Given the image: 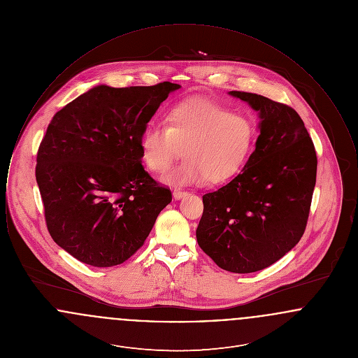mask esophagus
<instances>
[{
  "label": "esophagus",
  "mask_w": 358,
  "mask_h": 358,
  "mask_svg": "<svg viewBox=\"0 0 358 358\" xmlns=\"http://www.w3.org/2000/svg\"><path fill=\"white\" fill-rule=\"evenodd\" d=\"M187 196V192L185 190H181V189H174L173 190V197L176 199V200H181L182 197H185Z\"/></svg>",
  "instance_id": "obj_1"
}]
</instances>
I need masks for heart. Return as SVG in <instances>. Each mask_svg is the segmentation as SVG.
<instances>
[{
  "label": "heart",
  "mask_w": 358,
  "mask_h": 358,
  "mask_svg": "<svg viewBox=\"0 0 358 358\" xmlns=\"http://www.w3.org/2000/svg\"><path fill=\"white\" fill-rule=\"evenodd\" d=\"M255 123L220 103L190 98L171 107L166 124L150 122L141 136V157L154 173L185 158L162 181L169 185L224 182L243 169L254 152Z\"/></svg>",
  "instance_id": "obj_1"
}]
</instances>
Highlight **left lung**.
<instances>
[{"instance_id": "left-lung-1", "label": "left lung", "mask_w": 358, "mask_h": 358, "mask_svg": "<svg viewBox=\"0 0 358 358\" xmlns=\"http://www.w3.org/2000/svg\"><path fill=\"white\" fill-rule=\"evenodd\" d=\"M257 113L255 150L227 185L203 196L196 238L225 271H260L292 250L306 228L317 154L298 113L286 104L229 91Z\"/></svg>"}]
</instances>
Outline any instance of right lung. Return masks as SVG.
Here are the masks:
<instances>
[{
    "mask_svg": "<svg viewBox=\"0 0 358 358\" xmlns=\"http://www.w3.org/2000/svg\"><path fill=\"white\" fill-rule=\"evenodd\" d=\"M181 88L95 85L55 114L43 138L36 181L53 241L94 267L136 254L171 204L142 166L141 136L159 104Z\"/></svg>",
    "mask_w": 358,
    "mask_h": 358,
    "instance_id": "1",
    "label": "right lung"
}]
</instances>
